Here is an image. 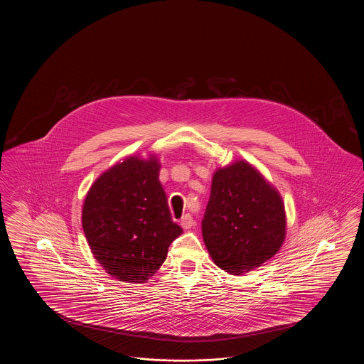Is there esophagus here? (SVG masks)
I'll use <instances>...</instances> for the list:
<instances>
[{
  "label": "esophagus",
  "instance_id": "esophagus-1",
  "mask_svg": "<svg viewBox=\"0 0 364 364\" xmlns=\"http://www.w3.org/2000/svg\"><path fill=\"white\" fill-rule=\"evenodd\" d=\"M181 227L183 228H186V230H188V228H191L194 224H196V220L193 219V216L191 215H184L183 218H181Z\"/></svg>",
  "mask_w": 364,
  "mask_h": 364
}]
</instances>
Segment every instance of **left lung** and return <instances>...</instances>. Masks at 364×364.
<instances>
[{
  "label": "left lung",
  "instance_id": "obj_1",
  "mask_svg": "<svg viewBox=\"0 0 364 364\" xmlns=\"http://www.w3.org/2000/svg\"><path fill=\"white\" fill-rule=\"evenodd\" d=\"M285 230L279 191L251 164L213 173L202 237L216 266L234 276L251 272L280 251Z\"/></svg>",
  "mask_w": 364,
  "mask_h": 364
}]
</instances>
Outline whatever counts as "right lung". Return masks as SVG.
Masks as SVG:
<instances>
[{"label": "right lung", "instance_id": "right-lung-1", "mask_svg": "<svg viewBox=\"0 0 364 364\" xmlns=\"http://www.w3.org/2000/svg\"><path fill=\"white\" fill-rule=\"evenodd\" d=\"M159 170L155 155L129 156L104 171L85 196L84 234L94 257L113 279L146 282L183 232L171 220Z\"/></svg>", "mask_w": 364, "mask_h": 364}]
</instances>
